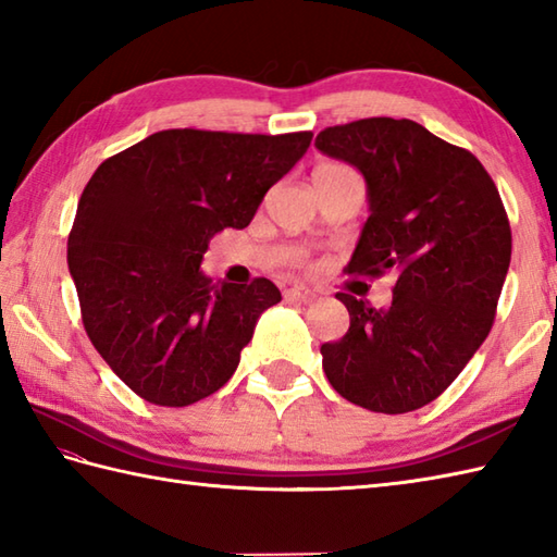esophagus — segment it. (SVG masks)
Wrapping results in <instances>:
<instances>
[{
    "label": "esophagus",
    "instance_id": "obj_1",
    "mask_svg": "<svg viewBox=\"0 0 557 557\" xmlns=\"http://www.w3.org/2000/svg\"><path fill=\"white\" fill-rule=\"evenodd\" d=\"M285 299L299 301V304H311V301H315V294L306 287H289V289H285Z\"/></svg>",
    "mask_w": 557,
    "mask_h": 557
}]
</instances>
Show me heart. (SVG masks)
<instances>
[{
	"label": "heart",
	"instance_id": "obj_1",
	"mask_svg": "<svg viewBox=\"0 0 557 557\" xmlns=\"http://www.w3.org/2000/svg\"><path fill=\"white\" fill-rule=\"evenodd\" d=\"M351 170L347 168V164L342 162H323L318 164V168L313 170V174H349Z\"/></svg>",
	"mask_w": 557,
	"mask_h": 557
}]
</instances>
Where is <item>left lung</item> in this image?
<instances>
[{
  "instance_id": "obj_1",
  "label": "left lung",
  "mask_w": 557,
  "mask_h": 557,
  "mask_svg": "<svg viewBox=\"0 0 557 557\" xmlns=\"http://www.w3.org/2000/svg\"><path fill=\"white\" fill-rule=\"evenodd\" d=\"M315 148L354 164L371 215L347 275H395L393 304L337 299L349 330L321 347L330 385L381 413L441 397L488 337L510 268L512 232L491 174L469 150L411 120L327 126Z\"/></svg>"
}]
</instances>
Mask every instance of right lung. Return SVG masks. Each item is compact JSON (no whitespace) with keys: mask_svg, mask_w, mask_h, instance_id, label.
Here are the masks:
<instances>
[{"mask_svg":"<svg viewBox=\"0 0 557 557\" xmlns=\"http://www.w3.org/2000/svg\"><path fill=\"white\" fill-rule=\"evenodd\" d=\"M311 138L168 128L104 160L83 188L66 251L83 327L150 405L218 393L258 315L282 299L265 277L212 285L200 260L218 232L253 220Z\"/></svg>","mask_w":557,"mask_h":557,"instance_id":"add662e5","label":"right lung"}]
</instances>
